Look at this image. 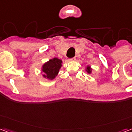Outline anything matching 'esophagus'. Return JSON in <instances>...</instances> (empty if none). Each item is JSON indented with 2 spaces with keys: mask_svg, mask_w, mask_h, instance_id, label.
Listing matches in <instances>:
<instances>
[{
  "mask_svg": "<svg viewBox=\"0 0 132 132\" xmlns=\"http://www.w3.org/2000/svg\"><path fill=\"white\" fill-rule=\"evenodd\" d=\"M75 59H76V58L73 57V58H72V59H70L69 61H75Z\"/></svg>",
  "mask_w": 132,
  "mask_h": 132,
  "instance_id": "esophagus-1",
  "label": "esophagus"
}]
</instances>
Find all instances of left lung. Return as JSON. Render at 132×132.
<instances>
[{
    "instance_id": "8db88e82",
    "label": "left lung",
    "mask_w": 132,
    "mask_h": 132,
    "mask_svg": "<svg viewBox=\"0 0 132 132\" xmlns=\"http://www.w3.org/2000/svg\"><path fill=\"white\" fill-rule=\"evenodd\" d=\"M86 71H87V73H89V74H90V73H91L92 69L90 68V66H87V68H86Z\"/></svg>"
}]
</instances>
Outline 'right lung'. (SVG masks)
Masks as SVG:
<instances>
[{
    "label": "right lung",
    "instance_id": "obj_1",
    "mask_svg": "<svg viewBox=\"0 0 132 132\" xmlns=\"http://www.w3.org/2000/svg\"><path fill=\"white\" fill-rule=\"evenodd\" d=\"M62 66V61L57 58L50 59L44 64L42 71L44 73L43 77L49 80H53L58 75L59 69Z\"/></svg>",
    "mask_w": 132,
    "mask_h": 132
}]
</instances>
